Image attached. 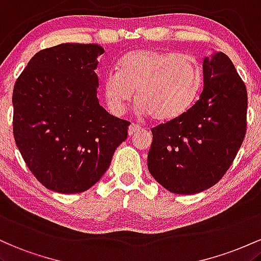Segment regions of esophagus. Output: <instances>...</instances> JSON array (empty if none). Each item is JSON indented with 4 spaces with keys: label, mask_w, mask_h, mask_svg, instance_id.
<instances>
[{
    "label": "esophagus",
    "mask_w": 261,
    "mask_h": 261,
    "mask_svg": "<svg viewBox=\"0 0 261 261\" xmlns=\"http://www.w3.org/2000/svg\"><path fill=\"white\" fill-rule=\"evenodd\" d=\"M139 129H140L139 125H137V124H130L129 128H128V136H133V134L136 133V132H138Z\"/></svg>",
    "instance_id": "esophagus-1"
}]
</instances>
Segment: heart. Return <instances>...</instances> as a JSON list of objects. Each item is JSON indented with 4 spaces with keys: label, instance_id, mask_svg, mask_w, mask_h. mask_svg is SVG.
<instances>
[{
    "label": "heart",
    "instance_id": "1",
    "mask_svg": "<svg viewBox=\"0 0 261 261\" xmlns=\"http://www.w3.org/2000/svg\"><path fill=\"white\" fill-rule=\"evenodd\" d=\"M202 86V70L194 58L176 53L138 49L108 72L102 91L111 113L121 116L137 91V111L156 122L177 119L192 106Z\"/></svg>",
    "mask_w": 261,
    "mask_h": 261
}]
</instances>
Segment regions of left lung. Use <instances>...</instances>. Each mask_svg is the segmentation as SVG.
I'll list each match as a JSON object with an SVG mask.
<instances>
[{"label":"left lung","mask_w":261,"mask_h":261,"mask_svg":"<svg viewBox=\"0 0 261 261\" xmlns=\"http://www.w3.org/2000/svg\"><path fill=\"white\" fill-rule=\"evenodd\" d=\"M202 70L198 101L175 121L151 128L149 172L176 195L216 185L232 165L247 130V89L229 58L213 51L203 59Z\"/></svg>","instance_id":"1"}]
</instances>
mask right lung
<instances>
[{
  "label": "right lung",
  "mask_w": 261,
  "mask_h": 261,
  "mask_svg": "<svg viewBox=\"0 0 261 261\" xmlns=\"http://www.w3.org/2000/svg\"><path fill=\"white\" fill-rule=\"evenodd\" d=\"M98 44L65 43L38 51L13 89V134L42 185L59 194L92 187L127 139L129 122L99 105Z\"/></svg>",
  "instance_id": "add662e5"
}]
</instances>
